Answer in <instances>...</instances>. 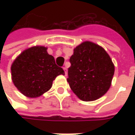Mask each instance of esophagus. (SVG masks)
I'll return each instance as SVG.
<instances>
[{
  "instance_id": "1",
  "label": "esophagus",
  "mask_w": 135,
  "mask_h": 135,
  "mask_svg": "<svg viewBox=\"0 0 135 135\" xmlns=\"http://www.w3.org/2000/svg\"><path fill=\"white\" fill-rule=\"evenodd\" d=\"M63 70H65V75H67V74H68V69H67V68H66V67H64V68H63Z\"/></svg>"
}]
</instances>
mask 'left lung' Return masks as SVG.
<instances>
[{
    "instance_id": "8db88e82",
    "label": "left lung",
    "mask_w": 135,
    "mask_h": 135,
    "mask_svg": "<svg viewBox=\"0 0 135 135\" xmlns=\"http://www.w3.org/2000/svg\"><path fill=\"white\" fill-rule=\"evenodd\" d=\"M67 80L80 100L95 101L111 86L114 65L104 48L86 41L74 49Z\"/></svg>"
}]
</instances>
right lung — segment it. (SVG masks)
I'll return each mask as SVG.
<instances>
[{
    "mask_svg": "<svg viewBox=\"0 0 135 135\" xmlns=\"http://www.w3.org/2000/svg\"><path fill=\"white\" fill-rule=\"evenodd\" d=\"M44 46H33L24 50L11 66L12 80L24 95L37 98L49 91L56 76L64 75V70L57 66L54 57Z\"/></svg>",
    "mask_w": 135,
    "mask_h": 135,
    "instance_id": "right-lung-1",
    "label": "right lung"
}]
</instances>
